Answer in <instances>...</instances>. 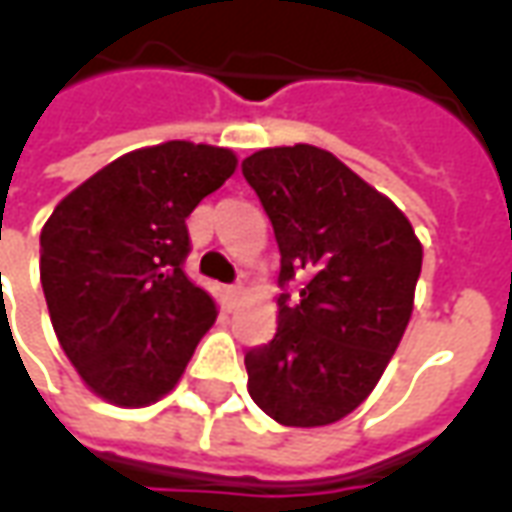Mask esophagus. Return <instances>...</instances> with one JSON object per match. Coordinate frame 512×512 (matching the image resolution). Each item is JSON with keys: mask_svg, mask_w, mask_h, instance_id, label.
<instances>
[{"mask_svg": "<svg viewBox=\"0 0 512 512\" xmlns=\"http://www.w3.org/2000/svg\"><path fill=\"white\" fill-rule=\"evenodd\" d=\"M241 282H235V285H227V288H224V296H227V301H230V304H235V299H238V296H241Z\"/></svg>", "mask_w": 512, "mask_h": 512, "instance_id": "obj_1", "label": "esophagus"}]
</instances>
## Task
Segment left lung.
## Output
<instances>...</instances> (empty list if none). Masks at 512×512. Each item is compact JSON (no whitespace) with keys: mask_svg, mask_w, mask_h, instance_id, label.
<instances>
[{"mask_svg":"<svg viewBox=\"0 0 512 512\" xmlns=\"http://www.w3.org/2000/svg\"><path fill=\"white\" fill-rule=\"evenodd\" d=\"M241 172L282 255L277 334L244 356L249 395L279 425H329L373 392L395 354L422 246L395 202L321 147H266Z\"/></svg>","mask_w":512,"mask_h":512,"instance_id":"obj_1","label":"left lung"}]
</instances>
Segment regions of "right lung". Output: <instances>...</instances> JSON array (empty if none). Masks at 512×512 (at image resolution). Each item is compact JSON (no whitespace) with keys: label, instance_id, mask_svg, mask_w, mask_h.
<instances>
[{"label":"right lung","instance_id":"add662e5","mask_svg":"<svg viewBox=\"0 0 512 512\" xmlns=\"http://www.w3.org/2000/svg\"><path fill=\"white\" fill-rule=\"evenodd\" d=\"M235 172L224 147L164 142L126 153L54 208L40 233L51 323L84 384L117 406L167 395L216 321L186 277L189 216Z\"/></svg>","mask_w":512,"mask_h":512}]
</instances>
